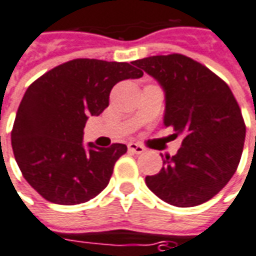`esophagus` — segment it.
Segmentation results:
<instances>
[{
  "mask_svg": "<svg viewBox=\"0 0 256 256\" xmlns=\"http://www.w3.org/2000/svg\"><path fill=\"white\" fill-rule=\"evenodd\" d=\"M128 151L133 154H142L144 151H146V148L142 146H140V144H137V142H128Z\"/></svg>",
  "mask_w": 256,
  "mask_h": 256,
  "instance_id": "obj_1",
  "label": "esophagus"
}]
</instances>
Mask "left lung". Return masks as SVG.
I'll use <instances>...</instances> for the list:
<instances>
[{
  "mask_svg": "<svg viewBox=\"0 0 256 256\" xmlns=\"http://www.w3.org/2000/svg\"><path fill=\"white\" fill-rule=\"evenodd\" d=\"M133 65L162 87L164 124L183 136L178 154L164 159L158 174L146 176V187L180 208L206 202L233 178L244 148L246 124L233 92L208 68L180 54Z\"/></svg>",
  "mask_w": 256,
  "mask_h": 256,
  "instance_id": "left-lung-1",
  "label": "left lung"
}]
</instances>
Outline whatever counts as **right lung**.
Segmentation results:
<instances>
[{
	"mask_svg": "<svg viewBox=\"0 0 256 256\" xmlns=\"http://www.w3.org/2000/svg\"><path fill=\"white\" fill-rule=\"evenodd\" d=\"M142 72L126 62L73 60L28 86L10 133L16 164L42 198L60 205L90 201L108 186L124 144H83L90 116L110 105L114 86Z\"/></svg>",
	"mask_w": 256,
	"mask_h": 256,
	"instance_id": "1",
	"label": "right lung"
}]
</instances>
